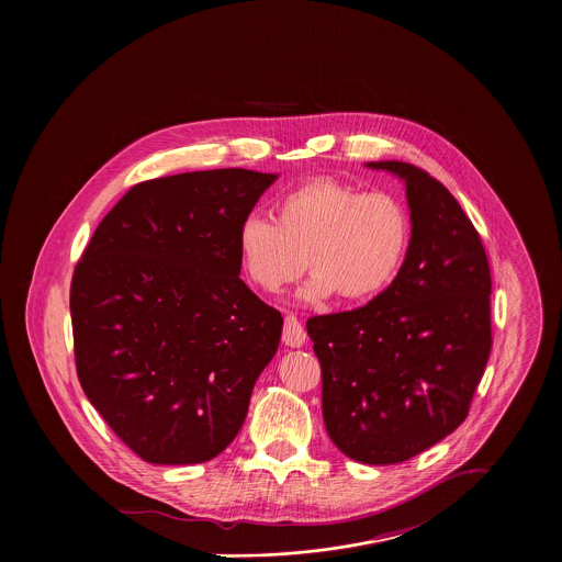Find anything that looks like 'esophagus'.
Instances as JSON below:
<instances>
[{"instance_id":"1","label":"esophagus","mask_w":562,"mask_h":562,"mask_svg":"<svg viewBox=\"0 0 562 562\" xmlns=\"http://www.w3.org/2000/svg\"><path fill=\"white\" fill-rule=\"evenodd\" d=\"M305 339H307V333H305L301 321L296 316H292V314L285 316V322H283V344L292 346V348H301L305 344Z\"/></svg>"}]
</instances>
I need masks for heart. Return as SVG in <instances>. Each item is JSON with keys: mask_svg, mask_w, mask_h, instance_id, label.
<instances>
[{"mask_svg": "<svg viewBox=\"0 0 562 562\" xmlns=\"http://www.w3.org/2000/svg\"><path fill=\"white\" fill-rule=\"evenodd\" d=\"M236 241L244 274L263 292H279L310 261L314 272L303 299L322 301L339 292L344 301L366 303L398 277L411 244V216L390 192L316 179L283 194L277 218L246 216Z\"/></svg>", "mask_w": 562, "mask_h": 562, "instance_id": "obj_1", "label": "heart"}]
</instances>
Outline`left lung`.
Instances as JSON below:
<instances>
[{
    "instance_id": "obj_1",
    "label": "left lung",
    "mask_w": 562,
    "mask_h": 562,
    "mask_svg": "<svg viewBox=\"0 0 562 562\" xmlns=\"http://www.w3.org/2000/svg\"><path fill=\"white\" fill-rule=\"evenodd\" d=\"M404 179L411 244L394 283L366 307L314 316L322 415L333 443L392 465L457 430L491 352V270L448 188L406 161H368Z\"/></svg>"
}]
</instances>
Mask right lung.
<instances>
[{
  "label": "right lung",
  "mask_w": 562,
  "mask_h": 562,
  "mask_svg": "<svg viewBox=\"0 0 562 562\" xmlns=\"http://www.w3.org/2000/svg\"><path fill=\"white\" fill-rule=\"evenodd\" d=\"M277 179L218 168L132 186L71 281L81 390L143 461L205 463L244 424L283 318L240 279L238 227Z\"/></svg>",
  "instance_id": "obj_1"
}]
</instances>
